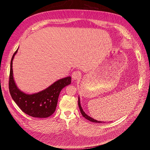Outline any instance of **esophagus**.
<instances>
[{
	"label": "esophagus",
	"mask_w": 150,
	"mask_h": 150,
	"mask_svg": "<svg viewBox=\"0 0 150 150\" xmlns=\"http://www.w3.org/2000/svg\"><path fill=\"white\" fill-rule=\"evenodd\" d=\"M80 76H81V74L78 72H74L72 74V77L74 80H76L78 79H79Z\"/></svg>",
	"instance_id": "obj_1"
}]
</instances>
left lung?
Masks as SVG:
<instances>
[{"instance_id": "left-lung-1", "label": "left lung", "mask_w": 150, "mask_h": 150, "mask_svg": "<svg viewBox=\"0 0 150 150\" xmlns=\"http://www.w3.org/2000/svg\"><path fill=\"white\" fill-rule=\"evenodd\" d=\"M78 106H79V108H80V112H81V114H82V115L85 118V119H86L87 120L91 121V122H94V123H105V122H100V121H98L97 120H95L93 119V118L91 117L90 116H89L88 115L86 114L84 111H83V110L82 109V107L81 106V104H80V97H78Z\"/></svg>"}]
</instances>
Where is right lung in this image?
<instances>
[{
  "instance_id": "obj_1",
  "label": "right lung",
  "mask_w": 150,
  "mask_h": 150,
  "mask_svg": "<svg viewBox=\"0 0 150 150\" xmlns=\"http://www.w3.org/2000/svg\"><path fill=\"white\" fill-rule=\"evenodd\" d=\"M18 49L13 54L10 63L9 90L11 96L22 111L28 115L37 118L49 117L55 111L60 92L71 83V77L58 80L39 92L32 94L24 93L18 88L13 78V61Z\"/></svg>"
}]
</instances>
